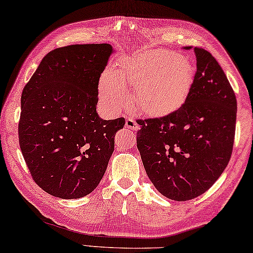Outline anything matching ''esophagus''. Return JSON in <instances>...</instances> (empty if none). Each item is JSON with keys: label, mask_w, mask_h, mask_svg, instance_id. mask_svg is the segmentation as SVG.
<instances>
[{"label": "esophagus", "mask_w": 253, "mask_h": 253, "mask_svg": "<svg viewBox=\"0 0 253 253\" xmlns=\"http://www.w3.org/2000/svg\"><path fill=\"white\" fill-rule=\"evenodd\" d=\"M126 126L127 127V129H130L132 131H136L139 129V126L138 123L135 122V120L133 118H126Z\"/></svg>", "instance_id": "esophagus-1"}]
</instances>
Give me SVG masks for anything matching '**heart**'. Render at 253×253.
Instances as JSON below:
<instances>
[{"label": "heart", "mask_w": 253, "mask_h": 253, "mask_svg": "<svg viewBox=\"0 0 253 253\" xmlns=\"http://www.w3.org/2000/svg\"><path fill=\"white\" fill-rule=\"evenodd\" d=\"M194 76L195 68L186 57L166 50L140 52L126 59L117 75H103L99 93L107 106L117 109L127 102V88L133 87L140 110L165 113L183 104Z\"/></svg>", "instance_id": "obj_1"}]
</instances>
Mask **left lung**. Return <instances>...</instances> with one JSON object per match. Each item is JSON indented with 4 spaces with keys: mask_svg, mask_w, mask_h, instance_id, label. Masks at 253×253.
Returning a JSON list of instances; mask_svg holds the SVG:
<instances>
[{
    "mask_svg": "<svg viewBox=\"0 0 253 253\" xmlns=\"http://www.w3.org/2000/svg\"><path fill=\"white\" fill-rule=\"evenodd\" d=\"M194 52L196 73L185 103L164 117L136 120V147L149 179L178 202L202 195L224 171L237 122V98L221 66L205 49Z\"/></svg>",
    "mask_w": 253,
    "mask_h": 253,
    "instance_id": "8db88e82",
    "label": "left lung"
}]
</instances>
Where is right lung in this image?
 I'll list each match as a JSON object with an SVG mask.
<instances>
[{"mask_svg":"<svg viewBox=\"0 0 253 253\" xmlns=\"http://www.w3.org/2000/svg\"><path fill=\"white\" fill-rule=\"evenodd\" d=\"M109 43L72 44L48 52L21 95L19 143L35 183L64 200L97 187L124 118L97 115L98 82Z\"/></svg>","mask_w":253,"mask_h":253,"instance_id":"obj_1","label":"right lung"}]
</instances>
